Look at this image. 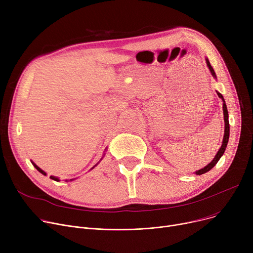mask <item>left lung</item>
<instances>
[{
	"mask_svg": "<svg viewBox=\"0 0 253 253\" xmlns=\"http://www.w3.org/2000/svg\"><path fill=\"white\" fill-rule=\"evenodd\" d=\"M206 63H207V66H209V68H210V70H211V74H212V76L215 78L214 70H213L212 66L211 65V63H210V61H209V59H206ZM217 95H218V97L222 100V102H224V103H222V110H224V120H225V135H224V140H222V145H221V147L219 148V150H218V152L216 153V155L214 156L213 160L210 163V165H207L205 168H203V169H201L197 170V171H196V174H202V173H205V172H207L209 170H211V169L216 165L217 161L219 160V158L222 156V154H224V152H225V150H226L227 144H228V141H229V135H230V125H229V114H228V109H227V105H226V103H225L224 97H222V95H221V94H219L218 92H217Z\"/></svg>",
	"mask_w": 253,
	"mask_h": 253,
	"instance_id": "8db88e82",
	"label": "left lung"
}]
</instances>
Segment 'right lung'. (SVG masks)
Returning a JSON list of instances; mask_svg holds the SVG:
<instances>
[{"mask_svg":"<svg viewBox=\"0 0 253 253\" xmlns=\"http://www.w3.org/2000/svg\"><path fill=\"white\" fill-rule=\"evenodd\" d=\"M33 165L35 166V168H36V169H38V170H39L41 173H42L43 175H46V172H44L43 170H42V169H41L39 167H37V166L35 165V163H33ZM50 179H52V180H54V181H56V182H58V181H59L58 177H56V176H53V175H51V176H50Z\"/></svg>","mask_w":253,"mask_h":253,"instance_id":"add662e5","label":"right lung"}]
</instances>
